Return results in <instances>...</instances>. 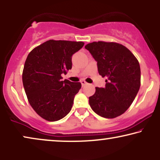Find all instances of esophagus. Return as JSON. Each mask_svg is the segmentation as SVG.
Masks as SVG:
<instances>
[{"label": "esophagus", "instance_id": "1", "mask_svg": "<svg viewBox=\"0 0 160 160\" xmlns=\"http://www.w3.org/2000/svg\"><path fill=\"white\" fill-rule=\"evenodd\" d=\"M80 82H81V84H82V86H86V85L87 84V82H86V81H85V80H81V81H80Z\"/></svg>", "mask_w": 160, "mask_h": 160}]
</instances>
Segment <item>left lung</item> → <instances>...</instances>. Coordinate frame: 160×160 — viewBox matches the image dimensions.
I'll return each mask as SVG.
<instances>
[{
    "mask_svg": "<svg viewBox=\"0 0 160 160\" xmlns=\"http://www.w3.org/2000/svg\"><path fill=\"white\" fill-rule=\"evenodd\" d=\"M96 61L105 88H96L89 97L91 109L99 116L114 118L132 103L140 86V68L132 52L116 42H93L85 46Z\"/></svg>",
    "mask_w": 160,
    "mask_h": 160,
    "instance_id": "left-lung-1",
    "label": "left lung"
}]
</instances>
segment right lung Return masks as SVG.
I'll use <instances>...</instances> for the list:
<instances>
[{
    "label": "right lung",
    "mask_w": 160,
    "mask_h": 160,
    "mask_svg": "<svg viewBox=\"0 0 160 160\" xmlns=\"http://www.w3.org/2000/svg\"><path fill=\"white\" fill-rule=\"evenodd\" d=\"M84 45L82 42L48 40L33 49L22 71V83L30 105L48 121H56L69 113L80 82L61 80L72 69V56Z\"/></svg>",
    "instance_id": "add662e5"
}]
</instances>
